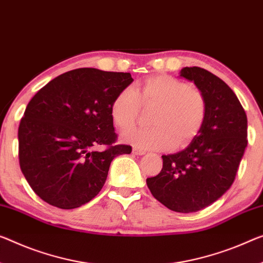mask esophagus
Listing matches in <instances>:
<instances>
[{"instance_id": "obj_1", "label": "esophagus", "mask_w": 263, "mask_h": 263, "mask_svg": "<svg viewBox=\"0 0 263 263\" xmlns=\"http://www.w3.org/2000/svg\"><path fill=\"white\" fill-rule=\"evenodd\" d=\"M133 154L135 155H144L145 152L140 148H133Z\"/></svg>"}]
</instances>
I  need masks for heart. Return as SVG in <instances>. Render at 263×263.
I'll use <instances>...</instances> for the list:
<instances>
[{"label":"heart","mask_w":263,"mask_h":263,"mask_svg":"<svg viewBox=\"0 0 263 263\" xmlns=\"http://www.w3.org/2000/svg\"><path fill=\"white\" fill-rule=\"evenodd\" d=\"M141 104L156 106L152 115L153 127L129 128L122 133V139L149 151L184 147L199 134L207 116L203 94L169 75L151 76L121 90L110 107L114 123L121 129L130 127Z\"/></svg>","instance_id":"obj_1"}]
</instances>
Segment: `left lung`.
Segmentation results:
<instances>
[{"label":"left lung","mask_w":263,"mask_h":263,"mask_svg":"<svg viewBox=\"0 0 263 263\" xmlns=\"http://www.w3.org/2000/svg\"><path fill=\"white\" fill-rule=\"evenodd\" d=\"M180 76L203 94L207 116L187 148L162 156V169L147 185L171 211L194 213L219 200L235 180L248 143L247 115L235 92L211 71L185 67Z\"/></svg>","instance_id":"1"}]
</instances>
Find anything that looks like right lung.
<instances>
[{"instance_id": "1", "label": "right lung", "mask_w": 263, "mask_h": 263, "mask_svg": "<svg viewBox=\"0 0 263 263\" xmlns=\"http://www.w3.org/2000/svg\"><path fill=\"white\" fill-rule=\"evenodd\" d=\"M133 81L129 72L79 68L36 92L18 127L20 167L36 195L61 209L98 195L114 157L132 153L115 143L110 107ZM98 145L106 148L92 152Z\"/></svg>"}]
</instances>
